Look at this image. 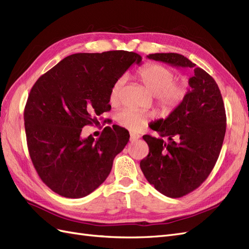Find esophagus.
Listing matches in <instances>:
<instances>
[{"instance_id": "obj_1", "label": "esophagus", "mask_w": 249, "mask_h": 249, "mask_svg": "<svg viewBox=\"0 0 249 249\" xmlns=\"http://www.w3.org/2000/svg\"><path fill=\"white\" fill-rule=\"evenodd\" d=\"M140 138V135L136 134V133H130V140L131 141H136Z\"/></svg>"}]
</instances>
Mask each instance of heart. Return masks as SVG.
Instances as JSON below:
<instances>
[{"mask_svg":"<svg viewBox=\"0 0 249 249\" xmlns=\"http://www.w3.org/2000/svg\"><path fill=\"white\" fill-rule=\"evenodd\" d=\"M138 77L147 91L153 94L158 106L163 112L169 113L182 103L187 94V88L177 82V76L168 67L160 64H146L139 71ZM124 78H119L113 84L110 91L111 101H115L124 84ZM116 120L126 129L138 131L145 125L148 114L144 111L124 108L116 114Z\"/></svg>","mask_w":249,"mask_h":249,"instance_id":"obj_1","label":"heart"}]
</instances>
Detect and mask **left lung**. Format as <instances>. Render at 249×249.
Masks as SVG:
<instances>
[{"instance_id":"obj_1","label":"left lung","mask_w":249,"mask_h":249,"mask_svg":"<svg viewBox=\"0 0 249 249\" xmlns=\"http://www.w3.org/2000/svg\"><path fill=\"white\" fill-rule=\"evenodd\" d=\"M146 57L194 70L184 101L167 118L150 124L161 137L143 136L149 153L140 162L143 175L158 191L182 197L205 182L219 157L227 129L222 96L215 80L183 55L156 53Z\"/></svg>"}]
</instances>
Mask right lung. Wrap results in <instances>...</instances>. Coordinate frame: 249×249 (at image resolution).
<instances>
[{
    "label": "right lung",
    "mask_w": 249,
    "mask_h": 249,
    "mask_svg": "<svg viewBox=\"0 0 249 249\" xmlns=\"http://www.w3.org/2000/svg\"><path fill=\"white\" fill-rule=\"evenodd\" d=\"M141 60L126 51L78 53L36 81L24 112L29 154L42 182L57 194L84 197L109 176L129 132L107 126L95 140L82 138V127L96 124V116L111 109L113 84Z\"/></svg>",
    "instance_id": "obj_1"
}]
</instances>
